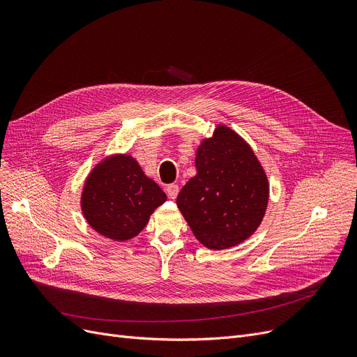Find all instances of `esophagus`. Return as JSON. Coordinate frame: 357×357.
Wrapping results in <instances>:
<instances>
[{"instance_id":"obj_1","label":"esophagus","mask_w":357,"mask_h":357,"mask_svg":"<svg viewBox=\"0 0 357 357\" xmlns=\"http://www.w3.org/2000/svg\"><path fill=\"white\" fill-rule=\"evenodd\" d=\"M166 194H167V197L171 198V199H175L176 197H178V192H179V186L176 185V183H171V185H167L166 186Z\"/></svg>"}]
</instances>
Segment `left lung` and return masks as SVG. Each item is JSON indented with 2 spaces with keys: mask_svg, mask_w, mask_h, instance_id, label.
Here are the masks:
<instances>
[{
  "mask_svg": "<svg viewBox=\"0 0 357 357\" xmlns=\"http://www.w3.org/2000/svg\"><path fill=\"white\" fill-rule=\"evenodd\" d=\"M195 167L176 204L197 240L213 250L245 241L261 222L269 198L268 178L250 146L220 126L198 147Z\"/></svg>",
  "mask_w": 357,
  "mask_h": 357,
  "instance_id": "left-lung-1",
  "label": "left lung"
}]
</instances>
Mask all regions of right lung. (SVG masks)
Listing matches in <instances>:
<instances>
[{
  "label": "right lung",
  "instance_id": "add662e5",
  "mask_svg": "<svg viewBox=\"0 0 357 357\" xmlns=\"http://www.w3.org/2000/svg\"><path fill=\"white\" fill-rule=\"evenodd\" d=\"M165 201L160 186L143 174L133 158L117 155L93 167L84 186L81 207L93 230L124 241L137 236Z\"/></svg>",
  "mask_w": 357,
  "mask_h": 357
}]
</instances>
